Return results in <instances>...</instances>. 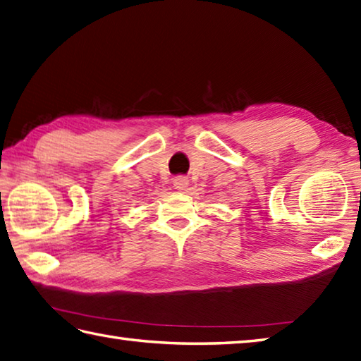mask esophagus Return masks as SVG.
<instances>
[{"label": "esophagus", "mask_w": 361, "mask_h": 361, "mask_svg": "<svg viewBox=\"0 0 361 361\" xmlns=\"http://www.w3.org/2000/svg\"><path fill=\"white\" fill-rule=\"evenodd\" d=\"M189 185V180L186 178V176H176V178H173V188L178 189V190H185Z\"/></svg>", "instance_id": "1"}]
</instances>
